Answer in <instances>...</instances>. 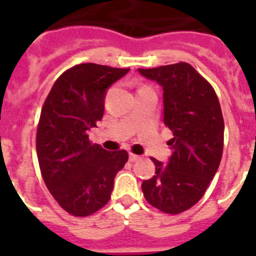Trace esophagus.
I'll list each match as a JSON object with an SVG mask.
<instances>
[{"instance_id": "obj_1", "label": "esophagus", "mask_w": 256, "mask_h": 256, "mask_svg": "<svg viewBox=\"0 0 256 256\" xmlns=\"http://www.w3.org/2000/svg\"><path fill=\"white\" fill-rule=\"evenodd\" d=\"M128 160H130V162H136V160H140V156H136V154H132V152H130Z\"/></svg>"}]
</instances>
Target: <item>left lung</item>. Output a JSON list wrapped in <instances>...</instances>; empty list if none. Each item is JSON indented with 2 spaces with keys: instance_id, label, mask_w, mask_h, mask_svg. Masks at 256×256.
Returning <instances> with one entry per match:
<instances>
[{
  "instance_id": "8db88e82",
  "label": "left lung",
  "mask_w": 256,
  "mask_h": 256,
  "mask_svg": "<svg viewBox=\"0 0 256 256\" xmlns=\"http://www.w3.org/2000/svg\"><path fill=\"white\" fill-rule=\"evenodd\" d=\"M164 88V122L172 132L168 164L152 158L156 175L142 183L146 200L166 214H180L202 198L223 152L222 108L214 88L186 62L138 69Z\"/></svg>"
}]
</instances>
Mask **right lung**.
I'll use <instances>...</instances> for the list:
<instances>
[{"instance_id":"obj_1","label":"right lung","mask_w":256,"mask_h":256,"mask_svg":"<svg viewBox=\"0 0 256 256\" xmlns=\"http://www.w3.org/2000/svg\"><path fill=\"white\" fill-rule=\"evenodd\" d=\"M128 72L80 64L58 77L44 102L36 138L40 170L50 194L70 215L100 210L128 162L126 150L106 152L88 134L104 116L106 88Z\"/></svg>"}]
</instances>
